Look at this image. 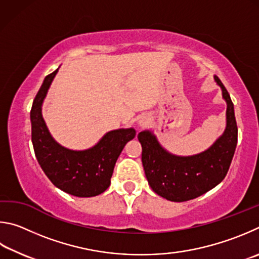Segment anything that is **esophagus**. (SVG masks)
Here are the masks:
<instances>
[{
    "label": "esophagus",
    "instance_id": "34e87169",
    "mask_svg": "<svg viewBox=\"0 0 259 259\" xmlns=\"http://www.w3.org/2000/svg\"><path fill=\"white\" fill-rule=\"evenodd\" d=\"M149 121H150V118H149V116L148 115H143V116H141L139 118V125L140 126H142V127H144V126H147L148 124H149Z\"/></svg>",
    "mask_w": 259,
    "mask_h": 259
}]
</instances>
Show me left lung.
Segmentation results:
<instances>
[{
    "label": "left lung",
    "mask_w": 259,
    "mask_h": 259,
    "mask_svg": "<svg viewBox=\"0 0 259 259\" xmlns=\"http://www.w3.org/2000/svg\"><path fill=\"white\" fill-rule=\"evenodd\" d=\"M214 79L226 102V126L207 150L192 156H176L161 146L152 131H142L138 135L148 183L158 196L169 201L183 202L200 197L219 185L230 168L238 142L234 107L221 79L217 76Z\"/></svg>",
    "instance_id": "1"
}]
</instances>
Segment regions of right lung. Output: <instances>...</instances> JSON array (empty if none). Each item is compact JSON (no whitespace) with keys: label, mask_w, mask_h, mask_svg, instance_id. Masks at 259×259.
I'll use <instances>...</instances> for the list:
<instances>
[{"label":"right lung","mask_w":259,"mask_h":259,"mask_svg":"<svg viewBox=\"0 0 259 259\" xmlns=\"http://www.w3.org/2000/svg\"><path fill=\"white\" fill-rule=\"evenodd\" d=\"M58 70L45 77L30 110L36 159L49 180L63 192L79 198L95 197L109 188L118 157L137 131L133 127L110 131L85 150H72L58 143L42 115L44 99Z\"/></svg>","instance_id":"add662e5"}]
</instances>
